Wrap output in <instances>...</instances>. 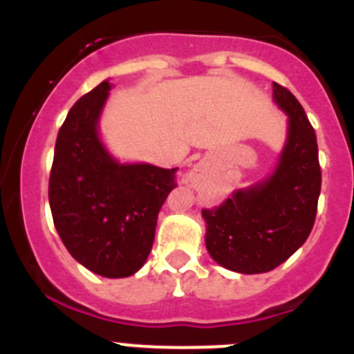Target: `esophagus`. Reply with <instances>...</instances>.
<instances>
[{"label": "esophagus", "instance_id": "obj_1", "mask_svg": "<svg viewBox=\"0 0 354 354\" xmlns=\"http://www.w3.org/2000/svg\"><path fill=\"white\" fill-rule=\"evenodd\" d=\"M205 175H207V170H205V167L202 165V162H198V165H195V167L192 168V170L187 171L186 174V180L189 184H198L200 180L204 179Z\"/></svg>", "mask_w": 354, "mask_h": 354}]
</instances>
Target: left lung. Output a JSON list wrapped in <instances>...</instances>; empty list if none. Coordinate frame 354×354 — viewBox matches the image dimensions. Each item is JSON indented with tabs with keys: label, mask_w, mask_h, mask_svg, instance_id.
<instances>
[{
	"label": "left lung",
	"mask_w": 354,
	"mask_h": 354,
	"mask_svg": "<svg viewBox=\"0 0 354 354\" xmlns=\"http://www.w3.org/2000/svg\"><path fill=\"white\" fill-rule=\"evenodd\" d=\"M273 101L287 115L286 145L273 171L234 189L220 207L202 211L209 255L243 274L274 270L305 243L321 193L314 127L298 99L277 83Z\"/></svg>",
	"instance_id": "obj_1"
}]
</instances>
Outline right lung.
Masks as SVG:
<instances>
[{
    "mask_svg": "<svg viewBox=\"0 0 354 354\" xmlns=\"http://www.w3.org/2000/svg\"><path fill=\"white\" fill-rule=\"evenodd\" d=\"M111 86L104 80L68 111L56 138L49 205L72 257L95 274L126 278L147 262L177 168L120 162L109 152L99 120Z\"/></svg>",
    "mask_w": 354,
    "mask_h": 354,
    "instance_id": "add662e5",
    "label": "right lung"
}]
</instances>
